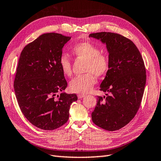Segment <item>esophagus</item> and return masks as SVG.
<instances>
[{"mask_svg": "<svg viewBox=\"0 0 161 161\" xmlns=\"http://www.w3.org/2000/svg\"><path fill=\"white\" fill-rule=\"evenodd\" d=\"M85 97V94H79V95H78V97H79V99H82Z\"/></svg>", "mask_w": 161, "mask_h": 161, "instance_id": "1", "label": "esophagus"}]
</instances>
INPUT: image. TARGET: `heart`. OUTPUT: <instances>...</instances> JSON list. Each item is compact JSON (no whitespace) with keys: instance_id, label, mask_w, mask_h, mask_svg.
<instances>
[{"instance_id":"obj_1","label":"heart","mask_w":161,"mask_h":161,"mask_svg":"<svg viewBox=\"0 0 161 161\" xmlns=\"http://www.w3.org/2000/svg\"><path fill=\"white\" fill-rule=\"evenodd\" d=\"M71 52L78 59L86 62L85 75L76 76L70 82V89L73 92L85 94L89 92L96 83L97 77L105 76L109 69V59L99 48L89 42L76 43L71 48ZM59 64L63 74L69 76L72 74V64L70 57L66 53L60 56Z\"/></svg>"}]
</instances>
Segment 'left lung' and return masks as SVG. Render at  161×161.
Segmentation results:
<instances>
[{
	"mask_svg": "<svg viewBox=\"0 0 161 161\" xmlns=\"http://www.w3.org/2000/svg\"><path fill=\"white\" fill-rule=\"evenodd\" d=\"M89 37L105 43L109 69L100 85L107 97H97L91 118L108 131L121 129L132 119L140 106L147 80L144 60L134 43L118 33H94Z\"/></svg>",
	"mask_w": 161,
	"mask_h": 161,
	"instance_id": "obj_1",
	"label": "left lung"
}]
</instances>
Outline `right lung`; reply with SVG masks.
I'll return each instance as SVG.
<instances>
[{
  "label": "right lung",
  "instance_id": "add662e5",
  "mask_svg": "<svg viewBox=\"0 0 161 161\" xmlns=\"http://www.w3.org/2000/svg\"><path fill=\"white\" fill-rule=\"evenodd\" d=\"M70 38L56 33L42 34L21 53L14 90L23 114L38 128L52 130L64 125L72 103L78 100L76 94L62 92L67 82L59 59Z\"/></svg>",
  "mask_w": 161,
  "mask_h": 161
}]
</instances>
